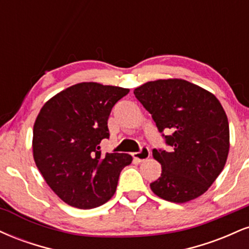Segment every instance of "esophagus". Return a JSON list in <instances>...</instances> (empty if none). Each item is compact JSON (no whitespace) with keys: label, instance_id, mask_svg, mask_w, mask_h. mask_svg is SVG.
Instances as JSON below:
<instances>
[{"label":"esophagus","instance_id":"esophagus-1","mask_svg":"<svg viewBox=\"0 0 249 249\" xmlns=\"http://www.w3.org/2000/svg\"><path fill=\"white\" fill-rule=\"evenodd\" d=\"M148 157H150V150H148V147H146V146L142 147V150L139 151V152L133 153V158L138 161L146 160Z\"/></svg>","mask_w":249,"mask_h":249}]
</instances>
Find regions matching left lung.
Returning <instances> with one entry per match:
<instances>
[{"mask_svg": "<svg viewBox=\"0 0 249 249\" xmlns=\"http://www.w3.org/2000/svg\"><path fill=\"white\" fill-rule=\"evenodd\" d=\"M133 93L170 147L152 151L161 176L151 182V190L177 204L198 198L227 160L230 126L222 105L205 89L177 78L147 82Z\"/></svg>", "mask_w": 249, "mask_h": 249, "instance_id": "1", "label": "left lung"}]
</instances>
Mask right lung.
I'll return each instance as SVG.
<instances>
[{"instance_id": "1", "label": "right lung", "mask_w": 249, "mask_h": 249, "mask_svg": "<svg viewBox=\"0 0 249 249\" xmlns=\"http://www.w3.org/2000/svg\"><path fill=\"white\" fill-rule=\"evenodd\" d=\"M128 89L79 83L49 99L34 125L36 166L51 190L70 206L90 210L116 192L119 174L131 164L126 153L102 154L110 137L107 119Z\"/></svg>"}]
</instances>
